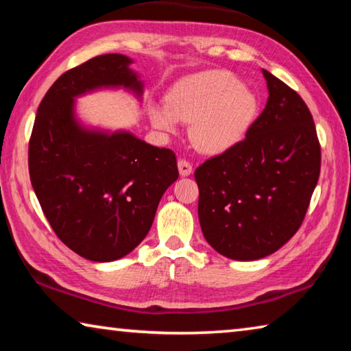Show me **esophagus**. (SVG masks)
I'll use <instances>...</instances> for the list:
<instances>
[{
	"mask_svg": "<svg viewBox=\"0 0 351 351\" xmlns=\"http://www.w3.org/2000/svg\"><path fill=\"white\" fill-rule=\"evenodd\" d=\"M178 170H180L181 176L192 175V164L186 161V159H180V161H178Z\"/></svg>",
	"mask_w": 351,
	"mask_h": 351,
	"instance_id": "obj_1",
	"label": "esophagus"
}]
</instances>
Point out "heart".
I'll use <instances>...</instances> for the list:
<instances>
[{
	"label": "heart",
	"mask_w": 351,
	"mask_h": 351,
	"mask_svg": "<svg viewBox=\"0 0 351 351\" xmlns=\"http://www.w3.org/2000/svg\"><path fill=\"white\" fill-rule=\"evenodd\" d=\"M258 110L260 100L251 88L228 71L210 69L178 82L167 94V104L150 102L148 117L162 133H175L180 121L192 123L193 145L218 154L245 139Z\"/></svg>",
	"instance_id": "obj_1"
}]
</instances>
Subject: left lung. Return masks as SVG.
I'll return each mask as SVG.
<instances>
[{
    "label": "left lung",
    "mask_w": 351,
    "mask_h": 351,
    "mask_svg": "<svg viewBox=\"0 0 351 351\" xmlns=\"http://www.w3.org/2000/svg\"><path fill=\"white\" fill-rule=\"evenodd\" d=\"M268 102L246 138L195 170L207 243L249 261L276 252L304 221L320 173V145L302 97L263 69Z\"/></svg>",
    "instance_id": "left-lung-1"
}]
</instances>
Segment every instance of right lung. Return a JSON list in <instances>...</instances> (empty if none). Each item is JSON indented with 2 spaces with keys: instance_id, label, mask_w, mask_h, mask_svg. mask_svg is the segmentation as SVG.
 Masks as SVG:
<instances>
[{
  "instance_id": "obj_1",
  "label": "right lung",
  "mask_w": 351,
  "mask_h": 351,
  "mask_svg": "<svg viewBox=\"0 0 351 351\" xmlns=\"http://www.w3.org/2000/svg\"><path fill=\"white\" fill-rule=\"evenodd\" d=\"M122 54L97 56L62 74L38 106L29 141V175L58 239L80 257H125L150 230L162 195L178 180L175 153L127 130L88 127L75 99L97 90L133 93L144 82Z\"/></svg>"
}]
</instances>
